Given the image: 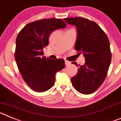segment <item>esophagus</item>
Instances as JSON below:
<instances>
[{
  "label": "esophagus",
  "instance_id": "34e87169",
  "mask_svg": "<svg viewBox=\"0 0 121 121\" xmlns=\"http://www.w3.org/2000/svg\"><path fill=\"white\" fill-rule=\"evenodd\" d=\"M65 64H66V65H69L71 64V62L68 60H65Z\"/></svg>",
  "mask_w": 121,
  "mask_h": 121
}]
</instances>
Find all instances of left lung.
I'll use <instances>...</instances> for the list:
<instances>
[{
    "instance_id": "1",
    "label": "left lung",
    "mask_w": 121,
    "mask_h": 121,
    "mask_svg": "<svg viewBox=\"0 0 121 121\" xmlns=\"http://www.w3.org/2000/svg\"><path fill=\"white\" fill-rule=\"evenodd\" d=\"M64 20L76 26L77 38L74 48L78 55L83 54L86 61L71 78L72 85L82 94H91L101 86L107 77L111 60L110 41L104 30L94 21L80 17ZM72 63L78 66L76 62Z\"/></svg>"
}]
</instances>
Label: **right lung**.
Returning a JSON list of instances; mask_svg holds the SVG:
<instances>
[{"instance_id":"add662e5","label":"right lung","mask_w":121,"mask_h":121,"mask_svg":"<svg viewBox=\"0 0 121 121\" xmlns=\"http://www.w3.org/2000/svg\"><path fill=\"white\" fill-rule=\"evenodd\" d=\"M66 27V24L60 19H44L29 23L17 35L16 62L31 90L40 92L49 90L54 85L56 72L65 68L63 59L50 60L42 55L52 31Z\"/></svg>"}]
</instances>
